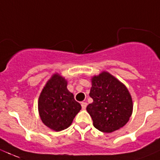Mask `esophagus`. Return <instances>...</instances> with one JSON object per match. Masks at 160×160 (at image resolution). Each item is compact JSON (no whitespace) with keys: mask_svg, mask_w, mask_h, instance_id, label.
<instances>
[{"mask_svg":"<svg viewBox=\"0 0 160 160\" xmlns=\"http://www.w3.org/2000/svg\"><path fill=\"white\" fill-rule=\"evenodd\" d=\"M81 106L82 109H85L86 107H87V103L86 102H81Z\"/></svg>","mask_w":160,"mask_h":160,"instance_id":"esophagus-1","label":"esophagus"}]
</instances>
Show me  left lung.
<instances>
[{
    "label": "left lung",
    "mask_w": 160,
    "mask_h": 160,
    "mask_svg": "<svg viewBox=\"0 0 160 160\" xmlns=\"http://www.w3.org/2000/svg\"><path fill=\"white\" fill-rule=\"evenodd\" d=\"M89 96L93 102L87 106L95 128L111 133L128 122L133 113V101L123 83L103 71L92 76Z\"/></svg>",
    "instance_id": "8db88e82"
}]
</instances>
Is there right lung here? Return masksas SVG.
I'll list each match as a JSON object with an SVG mask.
<instances>
[{
    "label": "right lung",
    "mask_w": 160,
    "mask_h": 160,
    "mask_svg": "<svg viewBox=\"0 0 160 160\" xmlns=\"http://www.w3.org/2000/svg\"><path fill=\"white\" fill-rule=\"evenodd\" d=\"M67 86L68 80L55 72L47 80L38 97L40 118L45 126L55 131L69 127L81 109L80 104L75 101L74 95Z\"/></svg>",
    "instance_id": "obj_1"
}]
</instances>
